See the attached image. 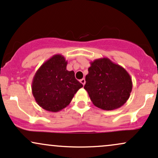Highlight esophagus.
<instances>
[{"instance_id":"1","label":"esophagus","mask_w":158,"mask_h":158,"mask_svg":"<svg viewBox=\"0 0 158 158\" xmlns=\"http://www.w3.org/2000/svg\"><path fill=\"white\" fill-rule=\"evenodd\" d=\"M80 82H81V84H82L83 85H85V79H80Z\"/></svg>"}]
</instances>
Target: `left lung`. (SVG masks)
Segmentation results:
<instances>
[{"label": "left lung", "mask_w": 158, "mask_h": 158, "mask_svg": "<svg viewBox=\"0 0 158 158\" xmlns=\"http://www.w3.org/2000/svg\"><path fill=\"white\" fill-rule=\"evenodd\" d=\"M84 88L97 108L111 110L127 102L132 90L129 73L108 58H100L90 62L85 77Z\"/></svg>", "instance_id": "left-lung-1"}]
</instances>
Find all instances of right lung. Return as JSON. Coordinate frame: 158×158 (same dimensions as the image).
Masks as SVG:
<instances>
[{
  "label": "right lung",
  "mask_w": 158,
  "mask_h": 158,
  "mask_svg": "<svg viewBox=\"0 0 158 158\" xmlns=\"http://www.w3.org/2000/svg\"><path fill=\"white\" fill-rule=\"evenodd\" d=\"M68 61L61 54L52 56L38 69L32 81V93L43 109L58 112L70 104L83 85L74 71L67 70Z\"/></svg>",
  "instance_id": "obj_1"
}]
</instances>
